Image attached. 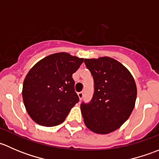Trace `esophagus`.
<instances>
[{"label": "esophagus", "instance_id": "34e87169", "mask_svg": "<svg viewBox=\"0 0 159 159\" xmlns=\"http://www.w3.org/2000/svg\"><path fill=\"white\" fill-rule=\"evenodd\" d=\"M78 98H80V100H81V98H82L83 96H84V93H83L82 91H81V92H78Z\"/></svg>", "mask_w": 159, "mask_h": 159}]
</instances>
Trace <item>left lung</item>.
I'll list each match as a JSON object with an SVG mask.
<instances>
[{"label":"left lung","mask_w":159,"mask_h":159,"mask_svg":"<svg viewBox=\"0 0 159 159\" xmlns=\"http://www.w3.org/2000/svg\"><path fill=\"white\" fill-rule=\"evenodd\" d=\"M94 78V92L81 111L86 127L97 134H108L128 120L135 105L137 87L134 78L122 64L109 57L85 58Z\"/></svg>","instance_id":"8db88e82"}]
</instances>
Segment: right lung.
I'll list each match as a JSON object with an SVG mask.
<instances>
[{
    "mask_svg": "<svg viewBox=\"0 0 159 159\" xmlns=\"http://www.w3.org/2000/svg\"><path fill=\"white\" fill-rule=\"evenodd\" d=\"M84 58L66 52L50 54L37 62L25 78L22 97L34 121L52 127L61 124L79 101L72 75Z\"/></svg>",
    "mask_w": 159,
    "mask_h": 159,
    "instance_id": "obj_1",
    "label": "right lung"
}]
</instances>
